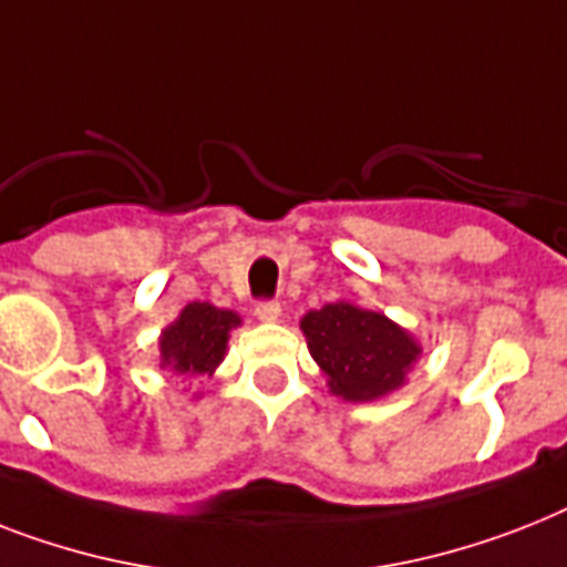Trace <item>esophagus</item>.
<instances>
[{"label": "esophagus", "mask_w": 567, "mask_h": 567, "mask_svg": "<svg viewBox=\"0 0 567 567\" xmlns=\"http://www.w3.org/2000/svg\"><path fill=\"white\" fill-rule=\"evenodd\" d=\"M256 317H259L261 323H276L279 317H282V306L268 299V302H256Z\"/></svg>", "instance_id": "34e87169"}]
</instances>
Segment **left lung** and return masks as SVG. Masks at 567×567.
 <instances>
[{"label": "left lung", "instance_id": "obj_1", "mask_svg": "<svg viewBox=\"0 0 567 567\" xmlns=\"http://www.w3.org/2000/svg\"><path fill=\"white\" fill-rule=\"evenodd\" d=\"M326 388L343 402H379L408 384L422 355L411 331L381 311L338 299L299 320Z\"/></svg>", "mask_w": 567, "mask_h": 567}]
</instances>
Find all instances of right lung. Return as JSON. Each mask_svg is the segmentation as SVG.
Returning <instances> with one entry per match:
<instances>
[{
    "mask_svg": "<svg viewBox=\"0 0 567 567\" xmlns=\"http://www.w3.org/2000/svg\"><path fill=\"white\" fill-rule=\"evenodd\" d=\"M241 326V317L212 302H188L174 323L159 331V370L183 379L212 375L227 355L229 331Z\"/></svg>",
    "mask_w": 567,
    "mask_h": 567,
    "instance_id": "right-lung-1",
    "label": "right lung"
}]
</instances>
